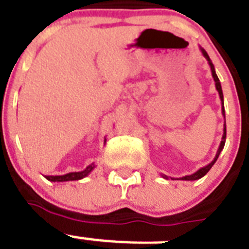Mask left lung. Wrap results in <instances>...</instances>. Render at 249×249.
Wrapping results in <instances>:
<instances>
[{
  "instance_id": "1",
  "label": "left lung",
  "mask_w": 249,
  "mask_h": 249,
  "mask_svg": "<svg viewBox=\"0 0 249 249\" xmlns=\"http://www.w3.org/2000/svg\"><path fill=\"white\" fill-rule=\"evenodd\" d=\"M201 52H202V55L206 58L207 63H209V66H210L211 69V73H213V81H215V88H216L217 92H219V96H220V100H221V113H223L224 118H225V110H224V96H223V90H221V84H220V80H219V77H217L216 72H215V67H213V62H211L210 57H209V54H207V52L205 51L203 48H201ZM225 139H227V126H225V122H224V133H223V137H221V142H220V146H219V149H217V153L216 155H215V158H213V160L211 161L210 164H207L206 166H203V168H201V169H198L197 172H195L194 174H190V176H186V177H182L180 179L182 180H196V179H200V178H202L205 174L209 172V170L211 169V166L215 164V161L217 160V158H219V155H220V153L223 151L224 149V145H225ZM163 178H165V179H168V177L165 176V174H163Z\"/></svg>"
}]
</instances>
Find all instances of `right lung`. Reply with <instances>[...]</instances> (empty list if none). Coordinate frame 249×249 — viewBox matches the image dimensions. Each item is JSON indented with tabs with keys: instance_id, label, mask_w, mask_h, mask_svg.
<instances>
[{
	"instance_id": "obj_1",
	"label": "right lung",
	"mask_w": 249,
	"mask_h": 249,
	"mask_svg": "<svg viewBox=\"0 0 249 249\" xmlns=\"http://www.w3.org/2000/svg\"><path fill=\"white\" fill-rule=\"evenodd\" d=\"M107 140H104V143H106ZM95 168L94 163L88 165L84 170L81 172H71V173H67V174H63V176H44L48 180L51 182H67V180H79V179H83L85 178L86 176H89L90 173L92 172V169Z\"/></svg>"
}]
</instances>
